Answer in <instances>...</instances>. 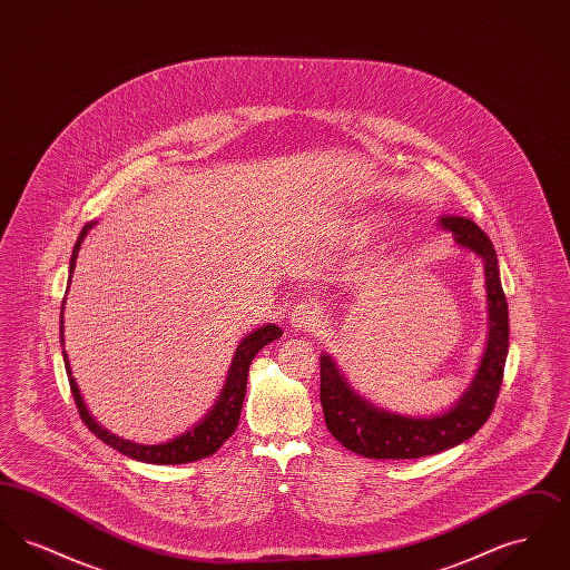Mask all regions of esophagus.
Instances as JSON below:
<instances>
[{"mask_svg":"<svg viewBox=\"0 0 570 570\" xmlns=\"http://www.w3.org/2000/svg\"><path fill=\"white\" fill-rule=\"evenodd\" d=\"M291 323L303 331H314L323 323V309L314 298H303L293 307Z\"/></svg>","mask_w":570,"mask_h":570,"instance_id":"obj_1","label":"esophagus"}]
</instances>
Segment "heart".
Wrapping results in <instances>:
<instances>
[{
  "label": "heart",
  "mask_w": 570,
  "mask_h": 570,
  "mask_svg": "<svg viewBox=\"0 0 570 570\" xmlns=\"http://www.w3.org/2000/svg\"><path fill=\"white\" fill-rule=\"evenodd\" d=\"M380 228H382V219L376 216L365 217L363 222L356 224V233H358L361 237H370V235L379 233Z\"/></svg>",
  "instance_id": "obj_1"
}]
</instances>
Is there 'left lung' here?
I'll return each instance as SVG.
<instances>
[{
    "instance_id": "1",
    "label": "left lung",
    "mask_w": 570,
    "mask_h": 570,
    "mask_svg": "<svg viewBox=\"0 0 570 570\" xmlns=\"http://www.w3.org/2000/svg\"><path fill=\"white\" fill-rule=\"evenodd\" d=\"M442 230L483 258L489 301V337L476 376L460 402L435 416H404L370 404L342 376L328 354H321V404L326 428L348 451L370 460H416L453 449L476 434L493 412L509 354V305L498 256L488 235L468 217L442 216Z\"/></svg>"
}]
</instances>
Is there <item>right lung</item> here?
<instances>
[{
	"instance_id": "obj_1",
	"label": "right lung",
	"mask_w": 570,
	"mask_h": 570,
	"mask_svg": "<svg viewBox=\"0 0 570 570\" xmlns=\"http://www.w3.org/2000/svg\"><path fill=\"white\" fill-rule=\"evenodd\" d=\"M96 222H89L82 226L81 235L75 244L72 249V258H70V279L75 273V265H77V256L81 249L82 239L87 235L89 228H94ZM70 284V282H68ZM66 303V301H63ZM63 309V307H61ZM59 331L63 333V316L59 323ZM282 335V328L277 325L261 326L256 331H252L249 335H245L239 344V348L235 351L228 376H226V384L217 397L216 406L209 410V414L196 423L191 430L184 432L164 444H136L130 440H124L119 435H112L107 432L102 425H98L94 421V416L89 414V410L85 407L82 402L81 391L77 386V380L72 379L70 372V363L68 356L63 351V363H66V372H68V380H70V391L75 397V404L79 407L82 423L89 428L91 434L98 435L102 442H107L115 451H119L121 455H128L132 460L145 461V463H160V465H175V463H190V461L203 460L214 455L217 449L230 438V434L237 430L239 416H242V407H244L245 386H247V372L252 365V358L261 348H265L269 342L277 340ZM63 342V335H61Z\"/></svg>"
}]
</instances>
